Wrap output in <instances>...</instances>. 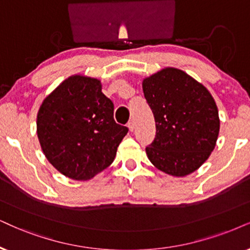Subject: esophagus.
<instances>
[{
    "instance_id": "esophagus-1",
    "label": "esophagus",
    "mask_w": 250,
    "mask_h": 250,
    "mask_svg": "<svg viewBox=\"0 0 250 250\" xmlns=\"http://www.w3.org/2000/svg\"><path fill=\"white\" fill-rule=\"evenodd\" d=\"M128 128H129V130H130V131H134V129H135L134 121H130L128 123Z\"/></svg>"
}]
</instances>
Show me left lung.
<instances>
[{
	"instance_id": "left-lung-1",
	"label": "left lung",
	"mask_w": 250,
	"mask_h": 250,
	"mask_svg": "<svg viewBox=\"0 0 250 250\" xmlns=\"http://www.w3.org/2000/svg\"><path fill=\"white\" fill-rule=\"evenodd\" d=\"M143 92L156 121V138L145 148L154 167L186 176L210 157L220 121L207 87L180 69L167 67L144 78Z\"/></svg>"
}]
</instances>
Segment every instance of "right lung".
I'll return each instance as SVG.
<instances>
[{"label": "right lung", "instance_id": "1", "mask_svg": "<svg viewBox=\"0 0 250 250\" xmlns=\"http://www.w3.org/2000/svg\"><path fill=\"white\" fill-rule=\"evenodd\" d=\"M102 82L72 75L38 110L37 134L48 162L67 178L86 181L113 163L128 128L114 121Z\"/></svg>", "mask_w": 250, "mask_h": 250}]
</instances>
